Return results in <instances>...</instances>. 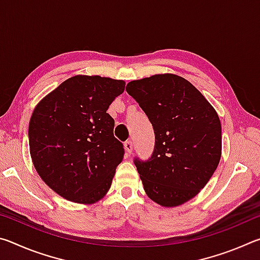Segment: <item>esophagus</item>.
Masks as SVG:
<instances>
[{
	"label": "esophagus",
	"mask_w": 260,
	"mask_h": 260,
	"mask_svg": "<svg viewBox=\"0 0 260 260\" xmlns=\"http://www.w3.org/2000/svg\"><path fill=\"white\" fill-rule=\"evenodd\" d=\"M124 146H125V150H126V152L128 153V155H131L132 151H133V143H132V141H126Z\"/></svg>",
	"instance_id": "obj_1"
}]
</instances>
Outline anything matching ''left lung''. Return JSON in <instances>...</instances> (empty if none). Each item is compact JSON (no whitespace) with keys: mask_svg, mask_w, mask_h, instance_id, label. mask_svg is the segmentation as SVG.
<instances>
[{"mask_svg":"<svg viewBox=\"0 0 260 260\" xmlns=\"http://www.w3.org/2000/svg\"><path fill=\"white\" fill-rule=\"evenodd\" d=\"M126 91L155 131V149L149 160L134 159L144 191L165 208L190 201L209 182L221 157L217 111L195 86L177 74L133 80Z\"/></svg>","mask_w":260,"mask_h":260,"instance_id":"8db88e82","label":"left lung"}]
</instances>
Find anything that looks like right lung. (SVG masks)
Segmentation results:
<instances>
[{"mask_svg": "<svg viewBox=\"0 0 260 260\" xmlns=\"http://www.w3.org/2000/svg\"><path fill=\"white\" fill-rule=\"evenodd\" d=\"M124 90V80L74 76L35 107L28 125L30 157L45 183L63 199L93 204L107 195L124 157L107 111Z\"/></svg>", "mask_w": 260, "mask_h": 260, "instance_id": "right-lung-1", "label": "right lung"}]
</instances>
